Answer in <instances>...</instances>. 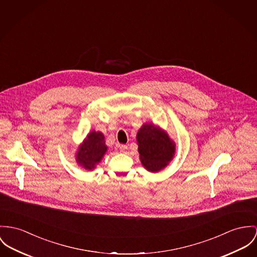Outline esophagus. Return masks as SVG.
Returning a JSON list of instances; mask_svg holds the SVG:
<instances>
[{
	"instance_id": "obj_1",
	"label": "esophagus",
	"mask_w": 257,
	"mask_h": 257,
	"mask_svg": "<svg viewBox=\"0 0 257 257\" xmlns=\"http://www.w3.org/2000/svg\"><path fill=\"white\" fill-rule=\"evenodd\" d=\"M118 147L119 149H120V151H121L122 153L126 152V150H127V146H125V145H119Z\"/></svg>"
}]
</instances>
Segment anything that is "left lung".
Listing matches in <instances>:
<instances>
[{"label":"left lung","instance_id":"8db88e82","mask_svg":"<svg viewBox=\"0 0 257 257\" xmlns=\"http://www.w3.org/2000/svg\"><path fill=\"white\" fill-rule=\"evenodd\" d=\"M136 139L141 163L150 172L164 169L175 156V142L154 123L143 124Z\"/></svg>","mask_w":257,"mask_h":257}]
</instances>
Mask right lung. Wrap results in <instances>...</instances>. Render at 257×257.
<instances>
[{"label": "right lung", "instance_id": "right-lung-1", "mask_svg": "<svg viewBox=\"0 0 257 257\" xmlns=\"http://www.w3.org/2000/svg\"><path fill=\"white\" fill-rule=\"evenodd\" d=\"M104 136L101 132L92 130L78 146L75 160L86 170H94L107 151Z\"/></svg>", "mask_w": 257, "mask_h": 257}]
</instances>
